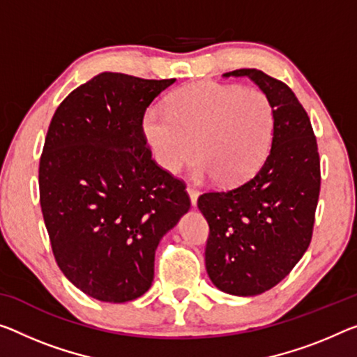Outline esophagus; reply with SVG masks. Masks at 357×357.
<instances>
[{
	"label": "esophagus",
	"mask_w": 357,
	"mask_h": 357,
	"mask_svg": "<svg viewBox=\"0 0 357 357\" xmlns=\"http://www.w3.org/2000/svg\"><path fill=\"white\" fill-rule=\"evenodd\" d=\"M186 193L190 195V199H191V206H196L197 204V196H199V191H197L196 188H193V186H186Z\"/></svg>",
	"instance_id": "1"
}]
</instances>
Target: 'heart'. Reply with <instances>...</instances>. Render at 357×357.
I'll use <instances>...</instances> for the list:
<instances>
[{
  "label": "heart",
  "instance_id": "1",
  "mask_svg": "<svg viewBox=\"0 0 357 357\" xmlns=\"http://www.w3.org/2000/svg\"><path fill=\"white\" fill-rule=\"evenodd\" d=\"M274 107L254 87L201 81L175 92L167 112L153 108L144 118V134L155 160L177 172L196 155V178L213 177L234 186L252 177L270 150Z\"/></svg>",
  "mask_w": 357,
  "mask_h": 357
}]
</instances>
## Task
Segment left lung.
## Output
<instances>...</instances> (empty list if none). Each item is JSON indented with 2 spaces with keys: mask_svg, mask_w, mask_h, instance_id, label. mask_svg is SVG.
Returning <instances> with one entry per match:
<instances>
[{
  "mask_svg": "<svg viewBox=\"0 0 357 357\" xmlns=\"http://www.w3.org/2000/svg\"><path fill=\"white\" fill-rule=\"evenodd\" d=\"M248 76L274 107L271 150L249 180L197 197L209 223L206 270L222 292L250 297L282 281L308 249L321 190V160L308 113L292 89L257 68Z\"/></svg>",
  "mask_w": 357,
  "mask_h": 357,
  "instance_id": "8db88e82",
  "label": "left lung"
}]
</instances>
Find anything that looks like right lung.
<instances>
[{"mask_svg": "<svg viewBox=\"0 0 357 357\" xmlns=\"http://www.w3.org/2000/svg\"><path fill=\"white\" fill-rule=\"evenodd\" d=\"M175 79L105 71L54 113L40 160V204L60 270L86 295L139 298L158 244L190 209L185 183L151 160L150 103Z\"/></svg>", "mask_w": 357, "mask_h": 357, "instance_id": "add662e5", "label": "right lung"}]
</instances>
